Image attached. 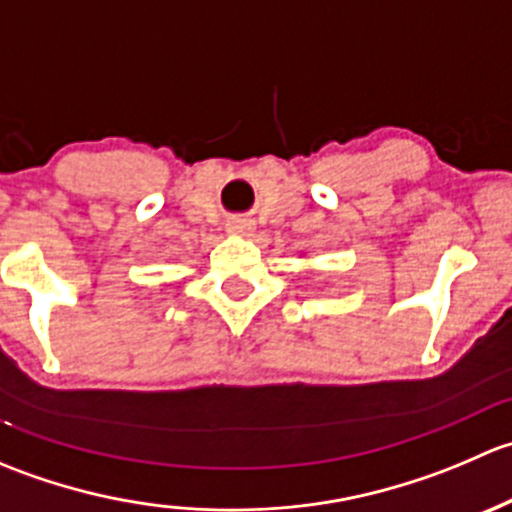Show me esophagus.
<instances>
[{"mask_svg":"<svg viewBox=\"0 0 512 512\" xmlns=\"http://www.w3.org/2000/svg\"><path fill=\"white\" fill-rule=\"evenodd\" d=\"M227 230L235 232V235H247V232L252 230V223H250V220H245V218H235V220H230V223H227Z\"/></svg>","mask_w":512,"mask_h":512,"instance_id":"34e87169","label":"esophagus"}]
</instances>
